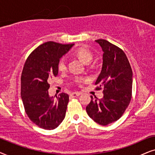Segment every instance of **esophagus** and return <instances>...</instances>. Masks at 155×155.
I'll use <instances>...</instances> for the list:
<instances>
[{
  "instance_id": "esophagus-1",
  "label": "esophagus",
  "mask_w": 155,
  "mask_h": 155,
  "mask_svg": "<svg viewBox=\"0 0 155 155\" xmlns=\"http://www.w3.org/2000/svg\"><path fill=\"white\" fill-rule=\"evenodd\" d=\"M80 95H81V94L79 92H73L71 93V94H70V96L71 97V98H76V97H78Z\"/></svg>"
}]
</instances>
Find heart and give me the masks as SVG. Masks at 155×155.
Instances as JSON below:
<instances>
[{
    "mask_svg": "<svg viewBox=\"0 0 155 155\" xmlns=\"http://www.w3.org/2000/svg\"><path fill=\"white\" fill-rule=\"evenodd\" d=\"M71 54L75 57H77L78 58H79L81 61H83L86 64L91 63V61L94 59V53H93V51L90 49L85 47H80L74 49L72 51ZM57 69L61 72H64L67 70V60L65 57H62L59 60L58 64H57ZM74 81L76 84H79L85 81V79L82 77H75Z\"/></svg>",
    "mask_w": 155,
    "mask_h": 155,
    "instance_id": "heart-1",
    "label": "heart"
}]
</instances>
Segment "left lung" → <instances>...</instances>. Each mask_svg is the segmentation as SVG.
<instances>
[{
    "instance_id": "obj_1",
    "label": "left lung",
    "mask_w": 155,
    "mask_h": 155,
    "mask_svg": "<svg viewBox=\"0 0 155 155\" xmlns=\"http://www.w3.org/2000/svg\"><path fill=\"white\" fill-rule=\"evenodd\" d=\"M104 51L102 70L95 84L104 88V97L91 101L86 106L88 116L102 125L117 121L125 113L132 98L133 71L122 49L103 39L96 40Z\"/></svg>"
}]
</instances>
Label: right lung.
Segmentation results:
<instances>
[{"label": "right lung", "instance_id": "add662e5", "mask_svg": "<svg viewBox=\"0 0 155 155\" xmlns=\"http://www.w3.org/2000/svg\"><path fill=\"white\" fill-rule=\"evenodd\" d=\"M74 44L47 42L34 49L24 64L21 75V98L32 122L45 130H53L64 119L69 95L49 97L48 81L58 75L57 64Z\"/></svg>", "mask_w": 155, "mask_h": 155}]
</instances>
